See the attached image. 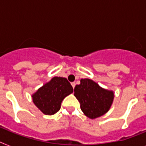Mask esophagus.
Here are the masks:
<instances>
[{
	"mask_svg": "<svg viewBox=\"0 0 146 146\" xmlns=\"http://www.w3.org/2000/svg\"><path fill=\"white\" fill-rule=\"evenodd\" d=\"M71 85H72V87L74 88H75V86H76V83L75 82H72V83H71Z\"/></svg>",
	"mask_w": 146,
	"mask_h": 146,
	"instance_id": "esophagus-1",
	"label": "esophagus"
}]
</instances>
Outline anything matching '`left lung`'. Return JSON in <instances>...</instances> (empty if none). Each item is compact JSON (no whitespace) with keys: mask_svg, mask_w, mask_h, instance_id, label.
I'll list each match as a JSON object with an SVG mask.
<instances>
[{"mask_svg":"<svg viewBox=\"0 0 146 146\" xmlns=\"http://www.w3.org/2000/svg\"><path fill=\"white\" fill-rule=\"evenodd\" d=\"M74 96L79 102L84 114L94 119L103 116L110 110L114 93L102 88L91 79H82L80 84L74 88Z\"/></svg>","mask_w":146,"mask_h":146,"instance_id":"8db88e82","label":"left lung"}]
</instances>
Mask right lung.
Masks as SVG:
<instances>
[{
	"mask_svg": "<svg viewBox=\"0 0 146 146\" xmlns=\"http://www.w3.org/2000/svg\"><path fill=\"white\" fill-rule=\"evenodd\" d=\"M73 92V87L66 78L55 76L38 88L32 98L44 114L53 115L60 110L64 99Z\"/></svg>",
	"mask_w": 146,
	"mask_h": 146,
	"instance_id": "right-lung-1",
	"label": "right lung"
}]
</instances>
